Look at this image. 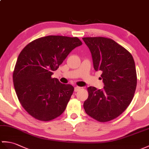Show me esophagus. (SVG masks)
I'll list each match as a JSON object with an SVG mask.
<instances>
[{
    "label": "esophagus",
    "mask_w": 149,
    "mask_h": 149,
    "mask_svg": "<svg viewBox=\"0 0 149 149\" xmlns=\"http://www.w3.org/2000/svg\"><path fill=\"white\" fill-rule=\"evenodd\" d=\"M81 89V88L80 87H78V86H77V87H75V88H74V91L75 92H77V91H79V90H80Z\"/></svg>",
    "instance_id": "obj_1"
}]
</instances>
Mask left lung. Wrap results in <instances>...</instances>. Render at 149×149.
<instances>
[{
    "mask_svg": "<svg viewBox=\"0 0 149 149\" xmlns=\"http://www.w3.org/2000/svg\"><path fill=\"white\" fill-rule=\"evenodd\" d=\"M91 51L93 67L101 70L104 87L88 88L84 103L86 113L99 122H108L119 116L133 98L137 84L132 55L113 40L103 37H84Z\"/></svg>",
    "mask_w": 149,
    "mask_h": 149,
    "instance_id": "8db88e82",
    "label": "left lung"
}]
</instances>
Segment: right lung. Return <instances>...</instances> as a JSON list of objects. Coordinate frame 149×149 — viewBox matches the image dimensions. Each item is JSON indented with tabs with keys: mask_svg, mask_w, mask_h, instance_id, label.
<instances>
[{
	"mask_svg": "<svg viewBox=\"0 0 149 149\" xmlns=\"http://www.w3.org/2000/svg\"><path fill=\"white\" fill-rule=\"evenodd\" d=\"M82 44L77 37L49 36L33 40L21 51L13 74L14 87L21 105L35 119L49 121L65 111L74 88L51 75Z\"/></svg>",
	"mask_w": 149,
	"mask_h": 149,
	"instance_id": "1",
	"label": "right lung"
}]
</instances>
